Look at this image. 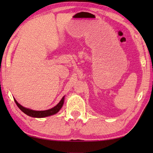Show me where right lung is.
I'll return each mask as SVG.
<instances>
[{"mask_svg":"<svg viewBox=\"0 0 153 153\" xmlns=\"http://www.w3.org/2000/svg\"><path fill=\"white\" fill-rule=\"evenodd\" d=\"M14 99L16 104L18 106V108L20 109L23 112L25 113V114H27L31 117H33V118H44V117L54 115L55 114L58 112V111H59L63 106L64 101V96L62 97V99H61L60 101L58 103V105L55 106L54 107H53V108L47 110H41V111L33 110L30 108H25V107L22 106L21 105H19V104L16 101V100L15 99Z\"/></svg>","mask_w":153,"mask_h":153,"instance_id":"add662e5","label":"right lung"}]
</instances>
